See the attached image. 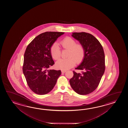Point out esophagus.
I'll use <instances>...</instances> for the list:
<instances>
[{"instance_id": "34e87169", "label": "esophagus", "mask_w": 128, "mask_h": 128, "mask_svg": "<svg viewBox=\"0 0 128 128\" xmlns=\"http://www.w3.org/2000/svg\"><path fill=\"white\" fill-rule=\"evenodd\" d=\"M66 70H61V72H62V73H65V72H66Z\"/></svg>"}]
</instances>
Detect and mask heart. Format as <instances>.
Here are the masks:
<instances>
[{
    "label": "heart",
    "mask_w": 128,
    "mask_h": 128,
    "mask_svg": "<svg viewBox=\"0 0 128 128\" xmlns=\"http://www.w3.org/2000/svg\"><path fill=\"white\" fill-rule=\"evenodd\" d=\"M60 45L63 49H68V58L60 59L56 63V66L62 70H68L73 67L76 62H81L84 58V46L80 43H76L73 38L67 36L60 42ZM50 53L54 60H58L61 57V50L58 44H53L50 48Z\"/></svg>",
    "instance_id": "1"
}]
</instances>
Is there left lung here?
Masks as SVG:
<instances>
[{
    "label": "left lung",
    "mask_w": 128,
    "mask_h": 128,
    "mask_svg": "<svg viewBox=\"0 0 128 128\" xmlns=\"http://www.w3.org/2000/svg\"><path fill=\"white\" fill-rule=\"evenodd\" d=\"M72 36L84 46L85 54L81 64L76 68L82 71L70 80L71 86L80 95H87L98 87L105 70V54L100 42L88 33L74 32Z\"/></svg>",
    "instance_id": "left-lung-1"
}]
</instances>
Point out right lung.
I'll list each match as a JSON object with an SVG mask.
<instances>
[{"label":"right lung","instance_id":"1","mask_svg":"<svg viewBox=\"0 0 128 128\" xmlns=\"http://www.w3.org/2000/svg\"><path fill=\"white\" fill-rule=\"evenodd\" d=\"M64 32H48L36 36L27 46L24 52L23 72L27 84L33 92L45 95L54 87L61 70H48L54 64L50 48Z\"/></svg>","mask_w":128,"mask_h":128}]
</instances>
